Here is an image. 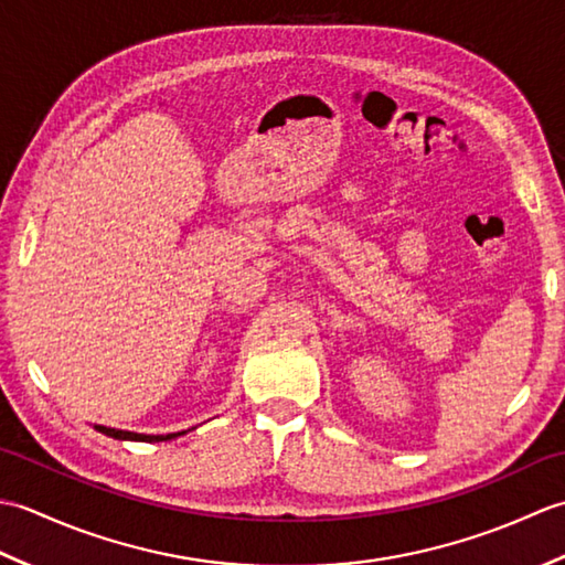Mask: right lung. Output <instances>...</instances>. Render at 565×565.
<instances>
[{"label": "right lung", "instance_id": "1", "mask_svg": "<svg viewBox=\"0 0 565 565\" xmlns=\"http://www.w3.org/2000/svg\"><path fill=\"white\" fill-rule=\"evenodd\" d=\"M94 429L102 431V435H106V437L130 439V441H167V439H174V437H179V435H186V431H172V435H138V431L114 429V427H104V425H94Z\"/></svg>", "mask_w": 565, "mask_h": 565}]
</instances>
